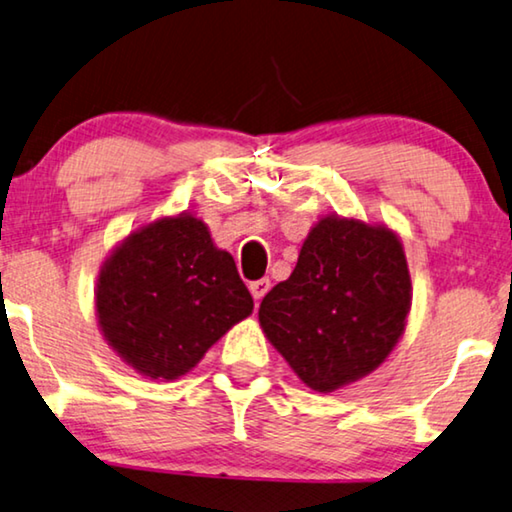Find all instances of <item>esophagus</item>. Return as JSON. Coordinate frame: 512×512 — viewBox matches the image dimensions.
I'll return each instance as SVG.
<instances>
[{
  "label": "esophagus",
  "mask_w": 512,
  "mask_h": 512,
  "mask_svg": "<svg viewBox=\"0 0 512 512\" xmlns=\"http://www.w3.org/2000/svg\"><path fill=\"white\" fill-rule=\"evenodd\" d=\"M249 291L254 295L256 302H261L265 298V293L270 291V279H258V281H251L249 284Z\"/></svg>",
  "instance_id": "1"
}]
</instances>
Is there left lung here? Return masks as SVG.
<instances>
[{"label":"left lung","instance_id":"left-lung-1","mask_svg":"<svg viewBox=\"0 0 512 512\" xmlns=\"http://www.w3.org/2000/svg\"><path fill=\"white\" fill-rule=\"evenodd\" d=\"M411 298L399 235L332 212L311 226L291 277L263 298L258 323L302 383L335 392L388 360Z\"/></svg>","mask_w":512,"mask_h":512}]
</instances>
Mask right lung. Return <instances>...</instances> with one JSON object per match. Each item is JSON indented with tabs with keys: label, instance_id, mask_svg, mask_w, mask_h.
Wrapping results in <instances>:
<instances>
[{
	"label": "right lung",
	"instance_id": "1",
	"mask_svg": "<svg viewBox=\"0 0 512 512\" xmlns=\"http://www.w3.org/2000/svg\"><path fill=\"white\" fill-rule=\"evenodd\" d=\"M94 311L122 362L145 379L175 381L254 311V300L205 221L180 212L115 244L96 277Z\"/></svg>",
	"mask_w": 512,
	"mask_h": 512
}]
</instances>
